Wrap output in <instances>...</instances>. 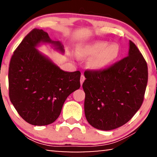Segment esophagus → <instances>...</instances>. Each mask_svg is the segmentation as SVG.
<instances>
[{
  "instance_id": "esophagus-1",
  "label": "esophagus",
  "mask_w": 157,
  "mask_h": 157,
  "mask_svg": "<svg viewBox=\"0 0 157 157\" xmlns=\"http://www.w3.org/2000/svg\"><path fill=\"white\" fill-rule=\"evenodd\" d=\"M85 77H84V75L83 74H81V79H80V82H81V85L82 86V84H83V81H84V80H85Z\"/></svg>"
}]
</instances>
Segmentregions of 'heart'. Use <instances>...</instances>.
<instances>
[{
    "label": "heart",
    "instance_id": "heart-1",
    "mask_svg": "<svg viewBox=\"0 0 157 157\" xmlns=\"http://www.w3.org/2000/svg\"><path fill=\"white\" fill-rule=\"evenodd\" d=\"M120 55L117 44L97 40L81 45L77 49V56L81 59L91 58L89 64L94 70H101L117 61Z\"/></svg>",
    "mask_w": 157,
    "mask_h": 157
}]
</instances>
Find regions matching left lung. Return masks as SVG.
<instances>
[{"mask_svg":"<svg viewBox=\"0 0 157 157\" xmlns=\"http://www.w3.org/2000/svg\"><path fill=\"white\" fill-rule=\"evenodd\" d=\"M83 83L84 112L97 129H115L129 121L140 109L148 81L145 59L129 40L128 56L102 71H86Z\"/></svg>","mask_w":157,"mask_h":157,"instance_id":"obj_1","label":"left lung"}]
</instances>
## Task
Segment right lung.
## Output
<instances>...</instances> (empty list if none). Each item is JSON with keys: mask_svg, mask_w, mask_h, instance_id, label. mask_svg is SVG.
<instances>
[{"mask_svg": "<svg viewBox=\"0 0 157 157\" xmlns=\"http://www.w3.org/2000/svg\"><path fill=\"white\" fill-rule=\"evenodd\" d=\"M43 44L64 53L61 42L34 29L14 51L8 71L10 101L25 121L35 126L54 122L68 96L81 86L80 71L61 70L36 49Z\"/></svg>", "mask_w": 157, "mask_h": 157, "instance_id": "1", "label": "right lung"}]
</instances>
